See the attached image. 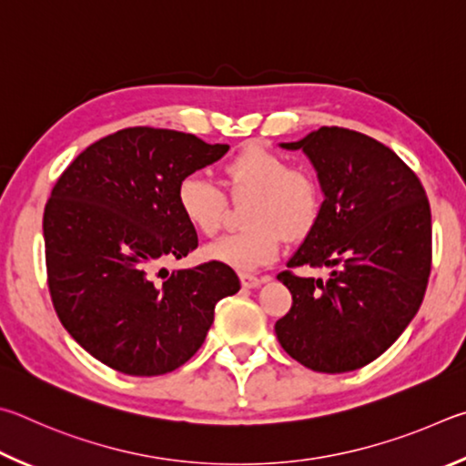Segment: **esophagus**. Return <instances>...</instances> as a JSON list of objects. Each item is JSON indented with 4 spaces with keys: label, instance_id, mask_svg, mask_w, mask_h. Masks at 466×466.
<instances>
[{
    "label": "esophagus",
    "instance_id": "esophagus-1",
    "mask_svg": "<svg viewBox=\"0 0 466 466\" xmlns=\"http://www.w3.org/2000/svg\"><path fill=\"white\" fill-rule=\"evenodd\" d=\"M266 279H259L256 274H241V284L246 289H258L259 284H264Z\"/></svg>",
    "mask_w": 466,
    "mask_h": 466
}]
</instances>
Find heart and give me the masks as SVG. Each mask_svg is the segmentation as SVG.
I'll return each mask as SVG.
<instances>
[{"label":"heart","instance_id":"heart-1","mask_svg":"<svg viewBox=\"0 0 466 466\" xmlns=\"http://www.w3.org/2000/svg\"><path fill=\"white\" fill-rule=\"evenodd\" d=\"M227 186L235 198H249L246 223L251 225L207 248L208 259L249 274L280 254L282 231L299 238L311 228L319 212L321 190L309 169L290 167L284 155L249 145L225 166ZM177 208L196 233L212 238L227 210V198L202 174H187L176 190Z\"/></svg>","mask_w":466,"mask_h":466}]
</instances>
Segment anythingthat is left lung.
I'll return each instance as SVG.
<instances>
[{
  "label": "left lung",
  "instance_id": "8db88e82",
  "mask_svg": "<svg viewBox=\"0 0 466 466\" xmlns=\"http://www.w3.org/2000/svg\"><path fill=\"white\" fill-rule=\"evenodd\" d=\"M282 149L313 163L323 202L289 268H331L329 279L279 280L290 311L276 338L315 372L362 369L401 336L426 295L431 215L418 176L389 147L350 128L321 127Z\"/></svg>",
  "mask_w": 466,
  "mask_h": 466
}]
</instances>
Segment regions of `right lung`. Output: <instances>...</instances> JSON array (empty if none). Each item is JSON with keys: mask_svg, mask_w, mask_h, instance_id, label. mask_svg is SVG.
I'll use <instances>...</instances> for the list:
<instances>
[{"mask_svg": "<svg viewBox=\"0 0 466 466\" xmlns=\"http://www.w3.org/2000/svg\"><path fill=\"white\" fill-rule=\"evenodd\" d=\"M228 145L169 128H122L63 171L45 207L48 290L63 328L96 360L157 377L198 352L215 305L241 289L218 262L167 272L198 248L177 208L179 179Z\"/></svg>", "mask_w": 466, "mask_h": 466, "instance_id": "add662e5", "label": "right lung"}]
</instances>
